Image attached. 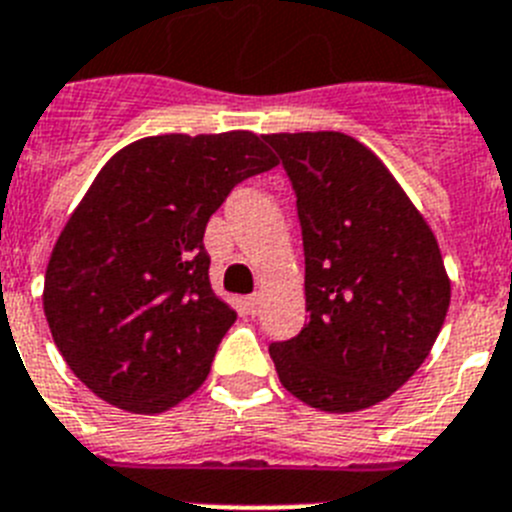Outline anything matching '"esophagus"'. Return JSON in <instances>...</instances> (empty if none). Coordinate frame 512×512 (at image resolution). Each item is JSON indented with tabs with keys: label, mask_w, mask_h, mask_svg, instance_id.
Here are the masks:
<instances>
[{
	"label": "esophagus",
	"mask_w": 512,
	"mask_h": 512,
	"mask_svg": "<svg viewBox=\"0 0 512 512\" xmlns=\"http://www.w3.org/2000/svg\"><path fill=\"white\" fill-rule=\"evenodd\" d=\"M260 304H262L260 293H252V296H247V299H244V309H247V314H252V317H255L257 311H260Z\"/></svg>",
	"instance_id": "esophagus-1"
}]
</instances>
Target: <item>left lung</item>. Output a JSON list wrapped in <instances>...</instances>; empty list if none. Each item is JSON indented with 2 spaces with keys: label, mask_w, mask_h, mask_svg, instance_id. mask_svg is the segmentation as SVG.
<instances>
[{
  "label": "left lung",
  "mask_w": 512,
  "mask_h": 512,
  "mask_svg": "<svg viewBox=\"0 0 512 512\" xmlns=\"http://www.w3.org/2000/svg\"><path fill=\"white\" fill-rule=\"evenodd\" d=\"M296 190L304 330L270 345L278 379L309 407L358 412L422 366L451 304L428 221L386 164L340 131L268 133Z\"/></svg>",
  "instance_id": "8db88e82"
}]
</instances>
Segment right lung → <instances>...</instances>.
<instances>
[{
    "instance_id": "1",
    "label": "right lung",
    "mask_w": 512,
    "mask_h": 512,
    "mask_svg": "<svg viewBox=\"0 0 512 512\" xmlns=\"http://www.w3.org/2000/svg\"><path fill=\"white\" fill-rule=\"evenodd\" d=\"M275 164L252 131L164 133L97 172L43 283L53 342L92 394L159 415L206 381L237 319L208 281L206 224L237 182Z\"/></svg>"
}]
</instances>
